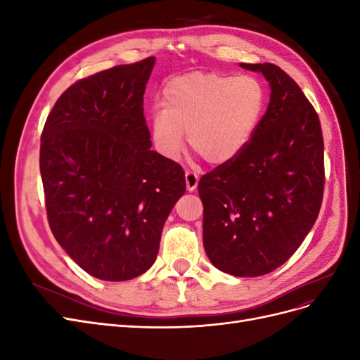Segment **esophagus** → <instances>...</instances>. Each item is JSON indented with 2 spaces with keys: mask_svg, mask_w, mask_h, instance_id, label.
<instances>
[{
  "mask_svg": "<svg viewBox=\"0 0 360 360\" xmlns=\"http://www.w3.org/2000/svg\"><path fill=\"white\" fill-rule=\"evenodd\" d=\"M186 188H188V191L189 192H192V191H195L197 189V186H198V180H200V177H198V174L197 172H193V171H186Z\"/></svg>",
  "mask_w": 360,
  "mask_h": 360,
  "instance_id": "esophagus-1",
  "label": "esophagus"
}]
</instances>
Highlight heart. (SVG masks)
Instances as JSON below:
<instances>
[{
  "label": "heart",
  "mask_w": 360,
  "mask_h": 360,
  "mask_svg": "<svg viewBox=\"0 0 360 360\" xmlns=\"http://www.w3.org/2000/svg\"><path fill=\"white\" fill-rule=\"evenodd\" d=\"M267 91L254 75L193 72L163 86L162 110L150 118L159 153L179 158L189 146L213 165L231 162L248 147L264 115Z\"/></svg>",
  "instance_id": "1"
}]
</instances>
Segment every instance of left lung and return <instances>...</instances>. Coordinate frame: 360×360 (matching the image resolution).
I'll return each mask as SVG.
<instances>
[{
	"label": "left lung",
	"instance_id": "1",
	"mask_svg": "<svg viewBox=\"0 0 360 360\" xmlns=\"http://www.w3.org/2000/svg\"><path fill=\"white\" fill-rule=\"evenodd\" d=\"M240 68L267 79V111L242 153L201 177L198 193L212 264L254 278L284 264L317 221L324 150L317 112L284 70L271 63Z\"/></svg>",
	"mask_w": 360,
	"mask_h": 360
}]
</instances>
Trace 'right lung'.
<instances>
[{
    "label": "right lung",
    "instance_id": "1",
    "mask_svg": "<svg viewBox=\"0 0 360 360\" xmlns=\"http://www.w3.org/2000/svg\"><path fill=\"white\" fill-rule=\"evenodd\" d=\"M153 68L148 57L75 82L43 127L51 231L97 279H134L153 266L163 224L186 191L179 163L151 150L143 102Z\"/></svg>",
    "mask_w": 360,
    "mask_h": 360
}]
</instances>
